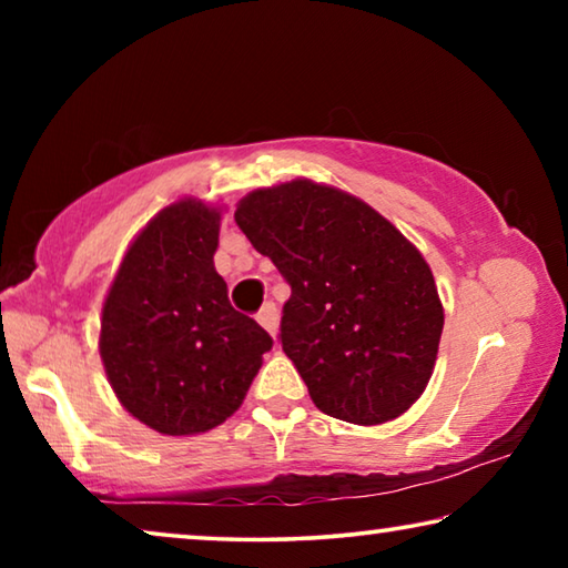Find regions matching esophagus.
<instances>
[{
    "label": "esophagus",
    "instance_id": "1",
    "mask_svg": "<svg viewBox=\"0 0 568 568\" xmlns=\"http://www.w3.org/2000/svg\"><path fill=\"white\" fill-rule=\"evenodd\" d=\"M257 323H261L263 328L275 338V335H277V323H281V315H277L275 303H265L263 305V311L257 313Z\"/></svg>",
    "mask_w": 568,
    "mask_h": 568
}]
</instances>
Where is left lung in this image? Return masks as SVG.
Segmentation results:
<instances>
[{"label":"left lung","instance_id":"obj_1","mask_svg":"<svg viewBox=\"0 0 568 568\" xmlns=\"http://www.w3.org/2000/svg\"><path fill=\"white\" fill-rule=\"evenodd\" d=\"M235 223L291 285L281 343L315 406L355 426L403 416L444 331L420 250L361 197L307 178L247 192Z\"/></svg>","mask_w":568,"mask_h":568}]
</instances>
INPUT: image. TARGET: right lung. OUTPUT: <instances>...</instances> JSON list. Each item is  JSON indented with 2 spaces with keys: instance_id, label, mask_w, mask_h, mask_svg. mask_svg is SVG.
<instances>
[{
  "instance_id": "right-lung-1",
  "label": "right lung",
  "mask_w": 568,
  "mask_h": 568,
  "mask_svg": "<svg viewBox=\"0 0 568 568\" xmlns=\"http://www.w3.org/2000/svg\"><path fill=\"white\" fill-rule=\"evenodd\" d=\"M223 207L182 197L150 220L104 297L100 358L130 416L195 436L243 406L273 338L227 301L217 275Z\"/></svg>"
}]
</instances>
